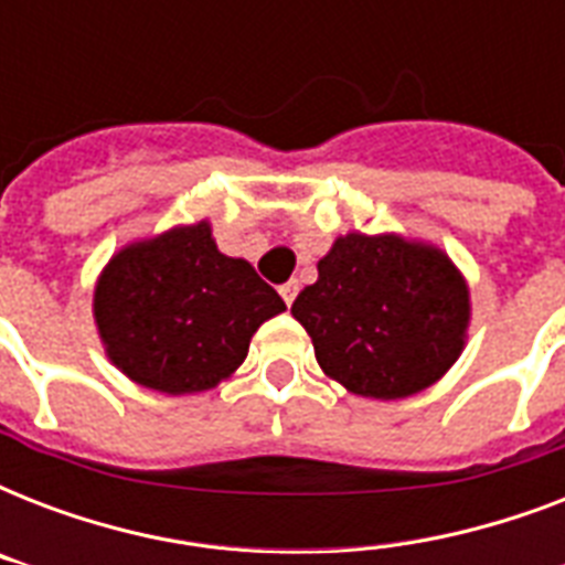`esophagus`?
I'll use <instances>...</instances> for the list:
<instances>
[{
  "instance_id": "esophagus-1",
  "label": "esophagus",
  "mask_w": 565,
  "mask_h": 565,
  "mask_svg": "<svg viewBox=\"0 0 565 565\" xmlns=\"http://www.w3.org/2000/svg\"><path fill=\"white\" fill-rule=\"evenodd\" d=\"M278 292H281V299L287 301V305H292L296 301V296H299V281H287L278 287Z\"/></svg>"
}]
</instances>
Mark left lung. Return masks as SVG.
I'll return each mask as SVG.
<instances>
[{"mask_svg": "<svg viewBox=\"0 0 565 565\" xmlns=\"http://www.w3.org/2000/svg\"><path fill=\"white\" fill-rule=\"evenodd\" d=\"M290 310L326 375L354 395L404 398L457 361L469 290L437 248L393 234H345Z\"/></svg>", "mask_w": 565, "mask_h": 565, "instance_id": "left-lung-1", "label": "left lung"}]
</instances>
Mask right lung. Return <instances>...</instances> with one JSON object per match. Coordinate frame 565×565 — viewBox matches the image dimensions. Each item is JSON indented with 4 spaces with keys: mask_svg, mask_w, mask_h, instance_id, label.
<instances>
[{
    "mask_svg": "<svg viewBox=\"0 0 565 565\" xmlns=\"http://www.w3.org/2000/svg\"><path fill=\"white\" fill-rule=\"evenodd\" d=\"M284 299L199 222L122 248L93 296L108 358L158 393L211 390L246 361L248 340Z\"/></svg>",
    "mask_w": 565,
    "mask_h": 565,
    "instance_id": "add662e5",
    "label": "right lung"
}]
</instances>
